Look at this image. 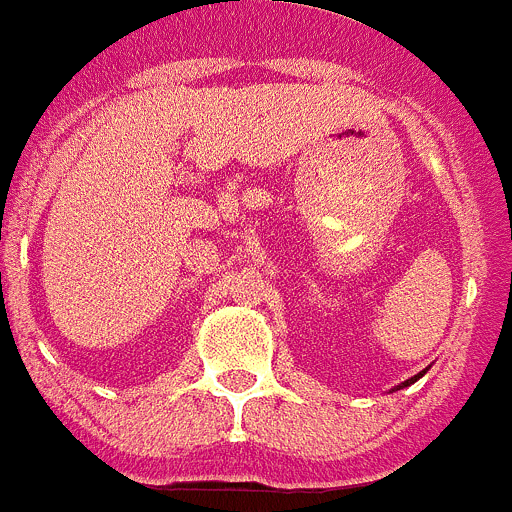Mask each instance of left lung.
Here are the masks:
<instances>
[{
	"instance_id": "8db88e82",
	"label": "left lung",
	"mask_w": 512,
	"mask_h": 512,
	"mask_svg": "<svg viewBox=\"0 0 512 512\" xmlns=\"http://www.w3.org/2000/svg\"><path fill=\"white\" fill-rule=\"evenodd\" d=\"M422 374H424V371H422ZM422 374H419V376H422ZM419 376H414V379H409V381H404V386H409V384H414V381H417V379H419ZM399 389H401V386H399Z\"/></svg>"
}]
</instances>
